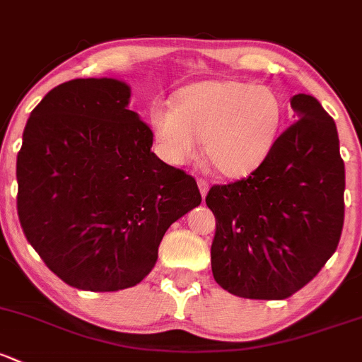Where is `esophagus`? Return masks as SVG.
Returning a JSON list of instances; mask_svg holds the SVG:
<instances>
[{
  "instance_id": "obj_1",
  "label": "esophagus",
  "mask_w": 362,
  "mask_h": 362,
  "mask_svg": "<svg viewBox=\"0 0 362 362\" xmlns=\"http://www.w3.org/2000/svg\"><path fill=\"white\" fill-rule=\"evenodd\" d=\"M197 187H199V192L201 196H206L208 189H210V182L206 180V178H197Z\"/></svg>"
}]
</instances>
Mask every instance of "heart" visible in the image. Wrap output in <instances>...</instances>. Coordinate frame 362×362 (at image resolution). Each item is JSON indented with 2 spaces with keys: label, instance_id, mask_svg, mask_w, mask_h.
Wrapping results in <instances>:
<instances>
[{
  "label": "heart",
  "instance_id": "obj_1",
  "mask_svg": "<svg viewBox=\"0 0 362 362\" xmlns=\"http://www.w3.org/2000/svg\"><path fill=\"white\" fill-rule=\"evenodd\" d=\"M283 119L284 104L276 91L234 79L192 83L173 95L171 105L159 102L149 112L166 161L185 165L204 140L206 158L227 177H241L264 163Z\"/></svg>",
  "mask_w": 362,
  "mask_h": 362
}]
</instances>
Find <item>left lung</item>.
Segmentation results:
<instances>
[{
	"instance_id": "8db88e82",
	"label": "left lung",
	"mask_w": 362,
	"mask_h": 362,
	"mask_svg": "<svg viewBox=\"0 0 362 362\" xmlns=\"http://www.w3.org/2000/svg\"><path fill=\"white\" fill-rule=\"evenodd\" d=\"M295 121L246 178L213 185L211 271L235 296L284 300L337 250L344 229L345 166L337 124L314 97L290 98Z\"/></svg>"
}]
</instances>
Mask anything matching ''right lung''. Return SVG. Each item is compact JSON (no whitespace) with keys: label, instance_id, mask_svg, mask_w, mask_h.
Here are the masks:
<instances>
[{"label":"right lung","instance_id":"obj_1","mask_svg":"<svg viewBox=\"0 0 362 362\" xmlns=\"http://www.w3.org/2000/svg\"><path fill=\"white\" fill-rule=\"evenodd\" d=\"M111 78L72 79L33 109L17 156V213L41 260L72 288L119 291L152 271L163 235L201 203L163 163Z\"/></svg>","mask_w":362,"mask_h":362}]
</instances>
